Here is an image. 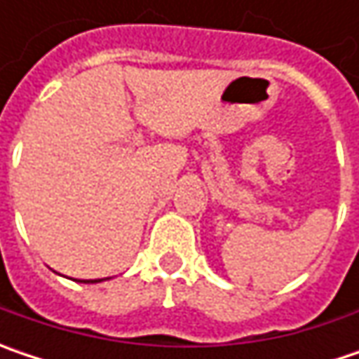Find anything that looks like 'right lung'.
<instances>
[{"label": "right lung", "mask_w": 359, "mask_h": 359, "mask_svg": "<svg viewBox=\"0 0 359 359\" xmlns=\"http://www.w3.org/2000/svg\"><path fill=\"white\" fill-rule=\"evenodd\" d=\"M81 283H87L89 285V283H101V280H81Z\"/></svg>", "instance_id": "right-lung-1"}]
</instances>
